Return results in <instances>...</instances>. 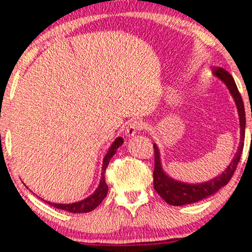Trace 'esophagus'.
Segmentation results:
<instances>
[{
	"mask_svg": "<svg viewBox=\"0 0 252 252\" xmlns=\"http://www.w3.org/2000/svg\"><path fill=\"white\" fill-rule=\"evenodd\" d=\"M141 128H142V124L140 122H136V120L130 122L125 129V136L128 137V139H132Z\"/></svg>",
	"mask_w": 252,
	"mask_h": 252,
	"instance_id": "34e87169",
	"label": "esophagus"
}]
</instances>
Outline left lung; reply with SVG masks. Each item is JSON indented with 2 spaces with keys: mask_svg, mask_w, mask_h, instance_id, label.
Listing matches in <instances>:
<instances>
[{
  "mask_svg": "<svg viewBox=\"0 0 252 252\" xmlns=\"http://www.w3.org/2000/svg\"><path fill=\"white\" fill-rule=\"evenodd\" d=\"M215 77L221 80L234 98L236 104L237 112L240 119V143L236 154L234 155L232 161L221 174L217 175L211 180L202 182V184H186L184 181L175 180L171 178L166 172L163 170L160 160L159 148L156 143H154L155 148V170H154V188L160 195V197L168 204L174 206H181L186 204L199 202L202 199L208 198L213 194H216L220 188L228 184L230 178L235 172L237 164H239L241 154H242L244 146V134H246V112H244V104L241 97L239 89L236 87L235 81L228 72L221 67L216 68Z\"/></svg>",
  "mask_w": 252,
  "mask_h": 252,
  "instance_id": "left-lung-1",
  "label": "left lung"
}]
</instances>
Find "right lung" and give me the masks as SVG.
<instances>
[{
	"mask_svg": "<svg viewBox=\"0 0 252 252\" xmlns=\"http://www.w3.org/2000/svg\"><path fill=\"white\" fill-rule=\"evenodd\" d=\"M124 143L123 137H117V139L113 141V143L110 146L108 153L104 156V159H103V166H102V173H101V181H99L98 187L96 188V190L93 192L92 195H89L88 197H86L85 199L79 202H74V203H68V204H60V203H51L49 201H44L48 204L54 206V208L60 209V210H65L67 212H72V213H86V212H91L93 210L97 208V206L101 204V202L105 198V196L108 195V186L105 184V179H104V172L108 167L109 161L111 158L115 156V154L117 153V149L122 146Z\"/></svg>",
	"mask_w": 252,
	"mask_h": 252,
	"instance_id": "add662e5",
	"label": "right lung"
}]
</instances>
